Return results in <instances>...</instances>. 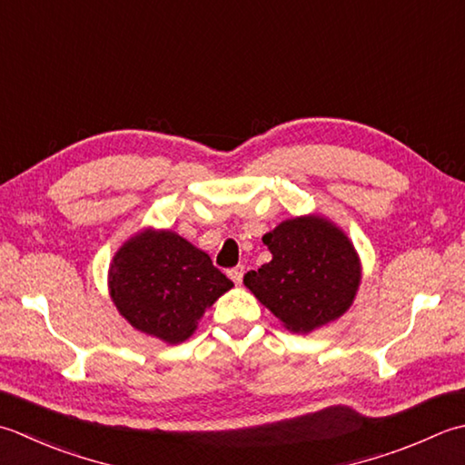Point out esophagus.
<instances>
[{
	"label": "esophagus",
	"mask_w": 465,
	"mask_h": 465,
	"mask_svg": "<svg viewBox=\"0 0 465 465\" xmlns=\"http://www.w3.org/2000/svg\"><path fill=\"white\" fill-rule=\"evenodd\" d=\"M243 274H245V268L243 266H235L230 272H227V276H230L233 280V284H238V286L243 282Z\"/></svg>",
	"instance_id": "1"
}]
</instances>
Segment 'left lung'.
I'll return each mask as SVG.
<instances>
[{"label": "left lung", "instance_id": "1", "mask_svg": "<svg viewBox=\"0 0 465 465\" xmlns=\"http://www.w3.org/2000/svg\"><path fill=\"white\" fill-rule=\"evenodd\" d=\"M272 260L243 284L288 331L308 334L349 311L361 284V260L341 227L321 215L282 222L266 233Z\"/></svg>", "mask_w": 465, "mask_h": 465}]
</instances>
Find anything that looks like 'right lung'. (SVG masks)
<instances>
[{
  "instance_id": "1",
  "label": "right lung",
  "mask_w": 465,
  "mask_h": 465,
  "mask_svg": "<svg viewBox=\"0 0 465 465\" xmlns=\"http://www.w3.org/2000/svg\"><path fill=\"white\" fill-rule=\"evenodd\" d=\"M233 286L205 252L171 230H143L114 253L108 290L133 329L167 344L195 332L199 318Z\"/></svg>"
}]
</instances>
